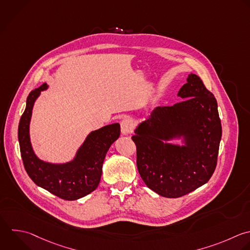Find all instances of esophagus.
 <instances>
[{
	"label": "esophagus",
	"instance_id": "1",
	"mask_svg": "<svg viewBox=\"0 0 250 250\" xmlns=\"http://www.w3.org/2000/svg\"><path fill=\"white\" fill-rule=\"evenodd\" d=\"M120 126H121V132H122L123 135H129L133 131V123L128 118H124L121 121Z\"/></svg>",
	"mask_w": 250,
	"mask_h": 250
}]
</instances>
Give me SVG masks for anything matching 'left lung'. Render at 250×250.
Listing matches in <instances>:
<instances>
[{"mask_svg":"<svg viewBox=\"0 0 250 250\" xmlns=\"http://www.w3.org/2000/svg\"><path fill=\"white\" fill-rule=\"evenodd\" d=\"M178 96L184 101L157 106L132 137L137 167L145 184L161 196L189 193L213 175L222 137L217 101L202 80L189 74ZM183 135L186 146L163 142Z\"/></svg>","mask_w":250,"mask_h":250,"instance_id":"8db88e82","label":"left lung"}]
</instances>
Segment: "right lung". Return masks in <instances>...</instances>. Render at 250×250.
<instances>
[{
  "mask_svg": "<svg viewBox=\"0 0 250 250\" xmlns=\"http://www.w3.org/2000/svg\"><path fill=\"white\" fill-rule=\"evenodd\" d=\"M47 88L44 83L27 97L26 107L19 125L21 158L28 176L37 186L62 199L75 200L98 188L105 154L119 138L120 125L114 123L92 132L78 149L75 158L68 163L52 164L40 160L31 146L29 123L34 103L41 91Z\"/></svg>",
  "mask_w": 250,
  "mask_h": 250,
  "instance_id": "add662e5",
  "label": "right lung"
}]
</instances>
